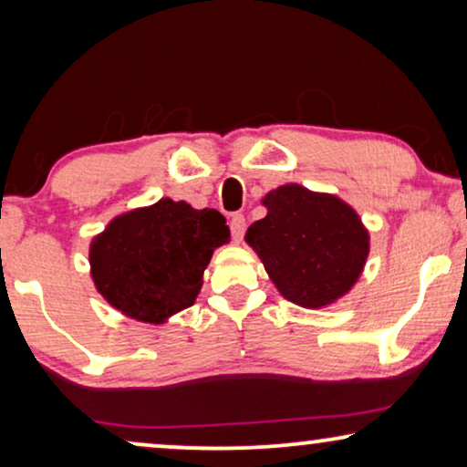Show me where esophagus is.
Returning <instances> with one entry per match:
<instances>
[{
    "mask_svg": "<svg viewBox=\"0 0 467 467\" xmlns=\"http://www.w3.org/2000/svg\"><path fill=\"white\" fill-rule=\"evenodd\" d=\"M229 227H232V238L234 242H242L246 232V219L242 214H234L232 221H229Z\"/></svg>",
    "mask_w": 467,
    "mask_h": 467,
    "instance_id": "1",
    "label": "esophagus"
}]
</instances>
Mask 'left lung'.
Listing matches in <instances>:
<instances>
[{
	"label": "left lung",
	"instance_id": "8db88e82",
	"mask_svg": "<svg viewBox=\"0 0 467 467\" xmlns=\"http://www.w3.org/2000/svg\"><path fill=\"white\" fill-rule=\"evenodd\" d=\"M267 214L246 229L280 296L318 310L348 296L366 267L369 232L357 210L334 193L286 182L265 193Z\"/></svg>",
	"mask_w": 467,
	"mask_h": 467
}]
</instances>
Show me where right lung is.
<instances>
[{"label":"right lung","instance_id":"1","mask_svg":"<svg viewBox=\"0 0 467 467\" xmlns=\"http://www.w3.org/2000/svg\"><path fill=\"white\" fill-rule=\"evenodd\" d=\"M227 242L221 213L161 197L114 216L91 240L93 285L120 315L161 325L195 304L213 253Z\"/></svg>","mask_w":467,"mask_h":467}]
</instances>
